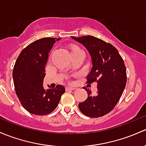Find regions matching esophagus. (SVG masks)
Masks as SVG:
<instances>
[{"instance_id": "1", "label": "esophagus", "mask_w": 146, "mask_h": 146, "mask_svg": "<svg viewBox=\"0 0 146 146\" xmlns=\"http://www.w3.org/2000/svg\"><path fill=\"white\" fill-rule=\"evenodd\" d=\"M66 91H71V90H75L76 88H74V87H66Z\"/></svg>"}]
</instances>
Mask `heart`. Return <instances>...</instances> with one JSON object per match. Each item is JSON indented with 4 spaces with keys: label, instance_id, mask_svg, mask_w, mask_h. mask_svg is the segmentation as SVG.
I'll use <instances>...</instances> for the list:
<instances>
[{
    "label": "heart",
    "instance_id": "obj_1",
    "mask_svg": "<svg viewBox=\"0 0 146 146\" xmlns=\"http://www.w3.org/2000/svg\"><path fill=\"white\" fill-rule=\"evenodd\" d=\"M79 50H80V49H79V48H77V47H74L73 49H72V52H75V51Z\"/></svg>",
    "mask_w": 146,
    "mask_h": 146
}]
</instances>
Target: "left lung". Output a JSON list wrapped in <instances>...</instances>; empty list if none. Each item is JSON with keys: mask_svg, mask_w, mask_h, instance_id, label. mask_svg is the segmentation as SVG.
I'll return each mask as SVG.
<instances>
[{"mask_svg": "<svg viewBox=\"0 0 146 146\" xmlns=\"http://www.w3.org/2000/svg\"><path fill=\"white\" fill-rule=\"evenodd\" d=\"M72 38L83 44L91 56L93 67L86 83H98L95 95L86 89L88 96L79 103V110L90 117L104 116L113 110L125 88L127 70L124 60L115 46L100 38L92 36Z\"/></svg>", "mask_w": 146, "mask_h": 146, "instance_id": "left-lung-1", "label": "left lung"}]
</instances>
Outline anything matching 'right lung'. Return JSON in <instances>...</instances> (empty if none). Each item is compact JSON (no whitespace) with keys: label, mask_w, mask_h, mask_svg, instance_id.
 Wrapping results in <instances>:
<instances>
[{"label":"right lung","mask_w":146,"mask_h":146,"mask_svg":"<svg viewBox=\"0 0 146 146\" xmlns=\"http://www.w3.org/2000/svg\"><path fill=\"white\" fill-rule=\"evenodd\" d=\"M60 39L48 37L32 42L22 50L15 64L13 77L16 94L23 108L31 114L52 112L65 92L62 85L45 90L43 84L48 53Z\"/></svg>","instance_id":"add662e5"}]
</instances>
